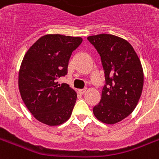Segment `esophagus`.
Returning <instances> with one entry per match:
<instances>
[{
    "mask_svg": "<svg viewBox=\"0 0 159 159\" xmlns=\"http://www.w3.org/2000/svg\"><path fill=\"white\" fill-rule=\"evenodd\" d=\"M87 92V89H78V93L81 94H83Z\"/></svg>",
    "mask_w": 159,
    "mask_h": 159,
    "instance_id": "1",
    "label": "esophagus"
}]
</instances>
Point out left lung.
Returning <instances> with one entry per match:
<instances>
[{
	"mask_svg": "<svg viewBox=\"0 0 159 159\" xmlns=\"http://www.w3.org/2000/svg\"><path fill=\"white\" fill-rule=\"evenodd\" d=\"M88 40L100 55L106 79L93 112L100 122L114 124L128 117L139 102L144 83L141 63L129 42L121 37L100 34Z\"/></svg>",
	"mask_w": 159,
	"mask_h": 159,
	"instance_id": "obj_1",
	"label": "left lung"
}]
</instances>
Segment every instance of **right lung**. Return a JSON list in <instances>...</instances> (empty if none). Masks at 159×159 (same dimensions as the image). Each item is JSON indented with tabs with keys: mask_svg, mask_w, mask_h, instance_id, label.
Instances as JSON below:
<instances>
[{
	"mask_svg": "<svg viewBox=\"0 0 159 159\" xmlns=\"http://www.w3.org/2000/svg\"><path fill=\"white\" fill-rule=\"evenodd\" d=\"M81 37L48 34L26 52L19 72V89L26 107L34 117L49 126L69 119L76 100V91L56 82L67 73L72 52Z\"/></svg>",
	"mask_w": 159,
	"mask_h": 159,
	"instance_id": "obj_1",
	"label": "right lung"
}]
</instances>
